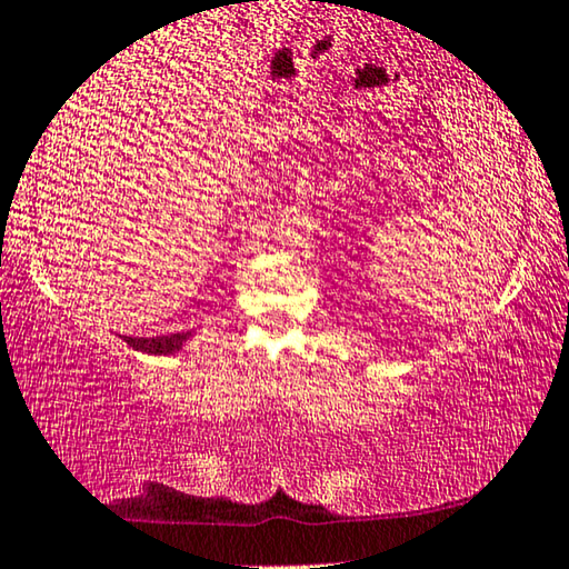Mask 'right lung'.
<instances>
[{"label": "right lung", "mask_w": 569, "mask_h": 569, "mask_svg": "<svg viewBox=\"0 0 569 569\" xmlns=\"http://www.w3.org/2000/svg\"><path fill=\"white\" fill-rule=\"evenodd\" d=\"M188 340V332H172V335H159V338H126V342L141 353H154L167 356L182 348V342Z\"/></svg>", "instance_id": "1"}]
</instances>
